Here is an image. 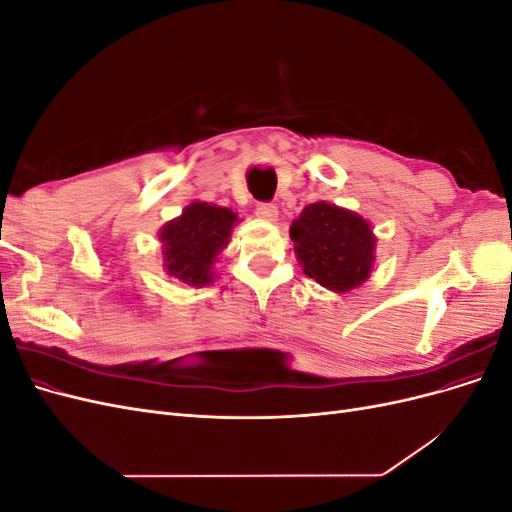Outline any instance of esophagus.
<instances>
[{"instance_id":"esophagus-1","label":"esophagus","mask_w":512,"mask_h":512,"mask_svg":"<svg viewBox=\"0 0 512 512\" xmlns=\"http://www.w3.org/2000/svg\"><path fill=\"white\" fill-rule=\"evenodd\" d=\"M277 213H280V211H277V207L273 203H258L256 205V215L262 220H267V222H273L277 218Z\"/></svg>"}]
</instances>
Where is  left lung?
<instances>
[{"label":"left lung","instance_id":"1","mask_svg":"<svg viewBox=\"0 0 512 512\" xmlns=\"http://www.w3.org/2000/svg\"><path fill=\"white\" fill-rule=\"evenodd\" d=\"M290 239L305 275L324 288L346 292L369 277L376 239L361 215L314 203L292 222Z\"/></svg>","mask_w":512,"mask_h":512}]
</instances>
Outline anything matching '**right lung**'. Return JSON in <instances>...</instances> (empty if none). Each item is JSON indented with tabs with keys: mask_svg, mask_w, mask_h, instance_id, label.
Segmentation results:
<instances>
[{
	"mask_svg": "<svg viewBox=\"0 0 512 512\" xmlns=\"http://www.w3.org/2000/svg\"><path fill=\"white\" fill-rule=\"evenodd\" d=\"M235 222L237 213L218 205L192 203L185 207L181 218L168 222L160 232L168 273L188 286L209 284L213 260L228 243Z\"/></svg>",
	"mask_w": 512,
	"mask_h": 512,
	"instance_id": "right-lung-1",
	"label": "right lung"
}]
</instances>
